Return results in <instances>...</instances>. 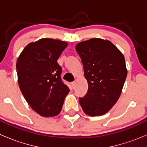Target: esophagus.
Listing matches in <instances>:
<instances>
[{
    "label": "esophagus",
    "mask_w": 147,
    "mask_h": 147,
    "mask_svg": "<svg viewBox=\"0 0 147 147\" xmlns=\"http://www.w3.org/2000/svg\"><path fill=\"white\" fill-rule=\"evenodd\" d=\"M71 85H72V88H75V85H76V82H72V83H71Z\"/></svg>",
    "instance_id": "esophagus-1"
}]
</instances>
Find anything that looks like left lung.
<instances>
[{"label":"left lung","mask_w":147,"mask_h":147,"mask_svg":"<svg viewBox=\"0 0 147 147\" xmlns=\"http://www.w3.org/2000/svg\"><path fill=\"white\" fill-rule=\"evenodd\" d=\"M88 82V90L79 102L84 113L100 116L119 99L127 75L125 60L110 41L92 38L75 47Z\"/></svg>","instance_id":"8db88e82"}]
</instances>
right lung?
<instances>
[{
  "label": "right lung",
  "instance_id": "right-lung-1",
  "mask_svg": "<svg viewBox=\"0 0 147 147\" xmlns=\"http://www.w3.org/2000/svg\"><path fill=\"white\" fill-rule=\"evenodd\" d=\"M68 44L42 38L28 44L16 63L20 91L28 105L42 117H53L61 111L69 92L61 78L57 60Z\"/></svg>",
  "mask_w": 147,
  "mask_h": 147
}]
</instances>
